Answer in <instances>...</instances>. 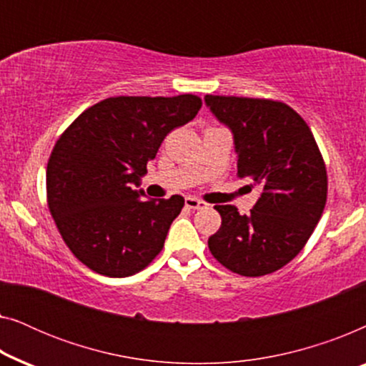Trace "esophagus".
<instances>
[{"instance_id":"esophagus-1","label":"esophagus","mask_w":366,"mask_h":366,"mask_svg":"<svg viewBox=\"0 0 366 366\" xmlns=\"http://www.w3.org/2000/svg\"><path fill=\"white\" fill-rule=\"evenodd\" d=\"M184 204H187V208H189V209H199V208L207 207V203L202 202V199L193 198V197L184 198Z\"/></svg>"}]
</instances>
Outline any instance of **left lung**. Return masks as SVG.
Instances as JSON below:
<instances>
[{
    "label": "left lung",
    "mask_w": 366,
    "mask_h": 366,
    "mask_svg": "<svg viewBox=\"0 0 366 366\" xmlns=\"http://www.w3.org/2000/svg\"><path fill=\"white\" fill-rule=\"evenodd\" d=\"M204 103L233 134L238 177L259 198L249 214L217 204L222 227L208 248L223 267L263 277L302 252L327 203V168L312 129L288 104L273 99L213 97Z\"/></svg>",
    "instance_id": "1"
}]
</instances>
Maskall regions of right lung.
I'll list each match as a JSON object with an SVG mask.
<instances>
[{"instance_id": "obj_1", "label": "right lung", "mask_w": 366, "mask_h": 366, "mask_svg": "<svg viewBox=\"0 0 366 366\" xmlns=\"http://www.w3.org/2000/svg\"><path fill=\"white\" fill-rule=\"evenodd\" d=\"M202 99L114 97L84 109L54 144L48 207L64 243L89 269L124 278L162 252L184 198L143 199L147 163L172 129L197 117Z\"/></svg>"}]
</instances>
